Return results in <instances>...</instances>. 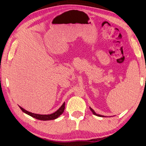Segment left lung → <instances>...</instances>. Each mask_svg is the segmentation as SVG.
Instances as JSON below:
<instances>
[{
	"instance_id": "left-lung-1",
	"label": "left lung",
	"mask_w": 146,
	"mask_h": 146,
	"mask_svg": "<svg viewBox=\"0 0 146 146\" xmlns=\"http://www.w3.org/2000/svg\"><path fill=\"white\" fill-rule=\"evenodd\" d=\"M90 109L91 110V111H92V113H94V114L95 115H97V116H98V117H105V116H104V115H99V114L96 113H95V111L94 110H93L91 107H90Z\"/></svg>"
}]
</instances>
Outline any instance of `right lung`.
<instances>
[{
  "instance_id": "add662e5",
  "label": "right lung",
  "mask_w": 146,
  "mask_h": 146,
  "mask_svg": "<svg viewBox=\"0 0 146 146\" xmlns=\"http://www.w3.org/2000/svg\"><path fill=\"white\" fill-rule=\"evenodd\" d=\"M65 102L63 104V105H61L60 108L59 109L56 111L55 112L52 113L51 114H48V115H41V114H36V113H31L30 111H28L26 110L25 109H24L23 108H22L21 107L19 106L20 107L21 110L24 112L25 113L31 116L33 118H35L36 119L38 120H54L56 119H57L58 117H60L61 115L64 112V110L65 108Z\"/></svg>"
}]
</instances>
